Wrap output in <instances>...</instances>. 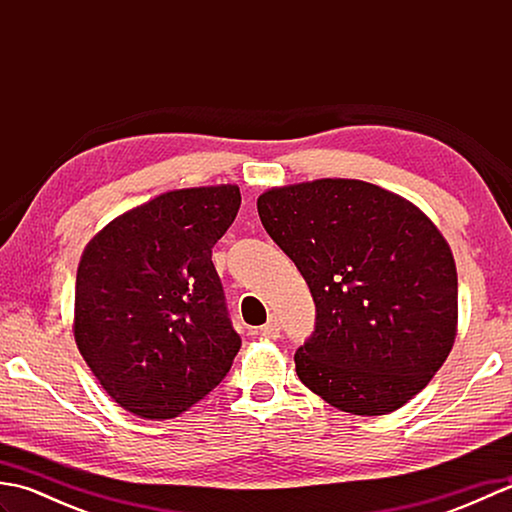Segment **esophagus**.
<instances>
[{
    "label": "esophagus",
    "instance_id": "34e87169",
    "mask_svg": "<svg viewBox=\"0 0 512 512\" xmlns=\"http://www.w3.org/2000/svg\"><path fill=\"white\" fill-rule=\"evenodd\" d=\"M259 336H266V339H277L279 336V323L277 319H268V323H264L262 328L257 330Z\"/></svg>",
    "mask_w": 512,
    "mask_h": 512
}]
</instances>
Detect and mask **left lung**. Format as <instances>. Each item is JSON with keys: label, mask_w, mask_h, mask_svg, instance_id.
Listing matches in <instances>:
<instances>
[{"label": "left lung", "mask_w": 512, "mask_h": 512, "mask_svg": "<svg viewBox=\"0 0 512 512\" xmlns=\"http://www.w3.org/2000/svg\"><path fill=\"white\" fill-rule=\"evenodd\" d=\"M257 211L317 308L295 352L301 383L356 416L427 387L458 325V273L429 217L376 184L330 178L270 189Z\"/></svg>", "instance_id": "obj_1"}]
</instances>
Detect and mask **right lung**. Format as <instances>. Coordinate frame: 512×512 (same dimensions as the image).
Listing matches in <instances>:
<instances>
[{"instance_id":"right-lung-1","label":"right lung","mask_w":512,"mask_h":512,"mask_svg":"<svg viewBox=\"0 0 512 512\" xmlns=\"http://www.w3.org/2000/svg\"><path fill=\"white\" fill-rule=\"evenodd\" d=\"M239 204L233 184L169 191L85 248L74 339L107 394L140 418H176L233 365L242 339L211 255Z\"/></svg>"}]
</instances>
